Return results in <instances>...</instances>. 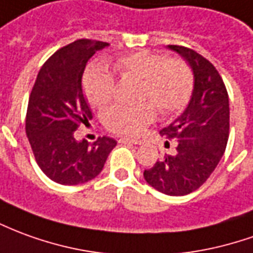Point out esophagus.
Masks as SVG:
<instances>
[{
  "instance_id": "obj_1",
  "label": "esophagus",
  "mask_w": 253,
  "mask_h": 253,
  "mask_svg": "<svg viewBox=\"0 0 253 253\" xmlns=\"http://www.w3.org/2000/svg\"><path fill=\"white\" fill-rule=\"evenodd\" d=\"M119 142H122V144L141 145V141H139V139H135V138H121L119 139Z\"/></svg>"
}]
</instances>
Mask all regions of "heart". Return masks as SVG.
I'll list each match as a JSON object with an SVG mask.
<instances>
[{"mask_svg": "<svg viewBox=\"0 0 253 253\" xmlns=\"http://www.w3.org/2000/svg\"><path fill=\"white\" fill-rule=\"evenodd\" d=\"M114 68L123 79H138L139 100H149L139 105H116L105 112L104 125L118 134H139L155 119V104L163 114H175L188 105L193 94V71L183 60L139 50L118 57ZM84 91L90 105L104 107L115 96L114 78L104 68L91 67L84 75Z\"/></svg>", "mask_w": 253, "mask_h": 253, "instance_id": "obj_1", "label": "heart"}]
</instances>
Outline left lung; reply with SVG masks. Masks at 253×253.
I'll return each instance as SVG.
<instances>
[{
  "mask_svg": "<svg viewBox=\"0 0 253 253\" xmlns=\"http://www.w3.org/2000/svg\"><path fill=\"white\" fill-rule=\"evenodd\" d=\"M185 57L194 74V89L185 112L160 134L175 142V152L164 155L144 171L145 181L169 196H185L197 190L216 169L225 153L230 112L229 96L211 61L179 45H169ZM166 145H169L166 141Z\"/></svg>",
  "mask_w": 253,
  "mask_h": 253,
  "instance_id": "left-lung-1",
  "label": "left lung"
}]
</instances>
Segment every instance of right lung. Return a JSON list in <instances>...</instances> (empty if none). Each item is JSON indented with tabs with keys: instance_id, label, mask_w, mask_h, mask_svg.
Here are the masks:
<instances>
[{
	"instance_id": "right-lung-1",
	"label": "right lung",
	"mask_w": 253,
	"mask_h": 253,
	"mask_svg": "<svg viewBox=\"0 0 253 253\" xmlns=\"http://www.w3.org/2000/svg\"><path fill=\"white\" fill-rule=\"evenodd\" d=\"M107 42L77 40L63 46L41 67L26 115V134L43 174L60 185H79L101 172L116 146L109 137L93 144L77 141L74 132L93 118L82 93V75L89 59Z\"/></svg>"
}]
</instances>
